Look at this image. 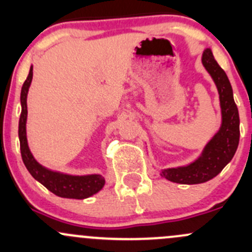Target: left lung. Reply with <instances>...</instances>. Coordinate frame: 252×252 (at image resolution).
I'll use <instances>...</instances> for the list:
<instances>
[{"label": "left lung", "mask_w": 252, "mask_h": 252, "mask_svg": "<svg viewBox=\"0 0 252 252\" xmlns=\"http://www.w3.org/2000/svg\"><path fill=\"white\" fill-rule=\"evenodd\" d=\"M202 64L218 89L222 110V126L205 146L201 156L185 167L163 169L161 175L179 184H200L212 179L230 162L239 145V112L233 98L232 85L224 70L218 65L210 48L202 55Z\"/></svg>", "instance_id": "8db88e82"}]
</instances>
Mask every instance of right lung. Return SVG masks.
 I'll return each instance as SVG.
<instances>
[{
  "instance_id": "obj_1",
  "label": "right lung",
  "mask_w": 252,
  "mask_h": 252,
  "mask_svg": "<svg viewBox=\"0 0 252 252\" xmlns=\"http://www.w3.org/2000/svg\"><path fill=\"white\" fill-rule=\"evenodd\" d=\"M32 79V65L30 67L29 75L24 81L20 93V103H22V113L19 118V135L20 141V154H22L23 162L29 171V173L41 183L45 188H47L51 192L61 197L67 199H86L91 195L100 191L105 185V178L100 174L90 175H69L63 174L60 172H52L45 168L41 164L37 163L36 159L30 152L27 141V96L29 91V86Z\"/></svg>"
}]
</instances>
